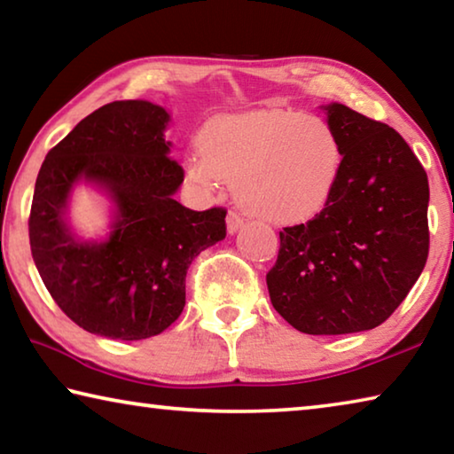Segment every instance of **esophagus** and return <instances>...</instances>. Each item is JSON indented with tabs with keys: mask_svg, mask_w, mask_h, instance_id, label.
<instances>
[{
	"mask_svg": "<svg viewBox=\"0 0 454 454\" xmlns=\"http://www.w3.org/2000/svg\"><path fill=\"white\" fill-rule=\"evenodd\" d=\"M226 226H228V232L234 234V232H238V230L244 226V218L238 212L230 210L228 216H226Z\"/></svg>",
	"mask_w": 454,
	"mask_h": 454,
	"instance_id": "obj_1",
	"label": "esophagus"
}]
</instances>
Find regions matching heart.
<instances>
[{"label":"heart","mask_w":454,"mask_h":454,"mask_svg":"<svg viewBox=\"0 0 454 454\" xmlns=\"http://www.w3.org/2000/svg\"><path fill=\"white\" fill-rule=\"evenodd\" d=\"M340 166V142L325 118L262 110L212 121L188 176L204 188L236 184L240 204L258 218L296 222L325 208Z\"/></svg>","instance_id":"b5f03b06"}]
</instances>
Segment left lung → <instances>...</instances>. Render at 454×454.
<instances>
[{
	"mask_svg": "<svg viewBox=\"0 0 454 454\" xmlns=\"http://www.w3.org/2000/svg\"><path fill=\"white\" fill-rule=\"evenodd\" d=\"M342 150L333 196L282 228L266 274L276 312L306 334L382 325L428 258V178L403 136L342 104L326 106Z\"/></svg>",
	"mask_w": 454,
	"mask_h": 454,
	"instance_id": "left-lung-1",
	"label": "left lung"
}]
</instances>
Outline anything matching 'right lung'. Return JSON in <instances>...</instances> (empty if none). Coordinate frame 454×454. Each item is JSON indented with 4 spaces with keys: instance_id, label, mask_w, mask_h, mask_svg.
Listing matches in <instances>:
<instances>
[{
    "instance_id": "add662e5",
    "label": "right lung",
    "mask_w": 454,
    "mask_h": 454,
    "mask_svg": "<svg viewBox=\"0 0 454 454\" xmlns=\"http://www.w3.org/2000/svg\"><path fill=\"white\" fill-rule=\"evenodd\" d=\"M164 107L121 99L83 118L48 152L35 180L29 246L53 301L80 328L112 340L156 336L186 304V272L226 236V208L196 212L174 200L182 166L168 156ZM104 185L119 220L102 245L73 240L63 222L73 184Z\"/></svg>"
}]
</instances>
